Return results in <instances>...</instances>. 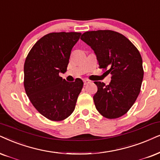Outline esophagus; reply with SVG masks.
<instances>
[{
  "label": "esophagus",
  "instance_id": "34e87169",
  "mask_svg": "<svg viewBox=\"0 0 160 160\" xmlns=\"http://www.w3.org/2000/svg\"><path fill=\"white\" fill-rule=\"evenodd\" d=\"M90 80H87V79H85V80H83V83L84 85H87L88 83H90Z\"/></svg>",
  "mask_w": 160,
  "mask_h": 160
}]
</instances>
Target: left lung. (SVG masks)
Instances as JSON below:
<instances>
[{"label": "left lung", "instance_id": "obj_1", "mask_svg": "<svg viewBox=\"0 0 160 160\" xmlns=\"http://www.w3.org/2000/svg\"><path fill=\"white\" fill-rule=\"evenodd\" d=\"M80 39L94 51L99 68L112 74L108 85L94 82L98 92L93 99L97 110L108 119L123 116L140 92L144 75L140 53L128 38L112 30L86 32Z\"/></svg>", "mask_w": 160, "mask_h": 160}]
</instances>
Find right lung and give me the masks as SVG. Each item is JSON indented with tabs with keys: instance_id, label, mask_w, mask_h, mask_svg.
Masks as SVG:
<instances>
[{
	"instance_id": "right-lung-1",
	"label": "right lung",
	"mask_w": 160,
	"mask_h": 160,
	"mask_svg": "<svg viewBox=\"0 0 160 160\" xmlns=\"http://www.w3.org/2000/svg\"><path fill=\"white\" fill-rule=\"evenodd\" d=\"M80 32H52L38 40L24 63L23 85L30 102L40 114L52 121H61L75 108L83 82H67L65 72L72 48Z\"/></svg>"
}]
</instances>
